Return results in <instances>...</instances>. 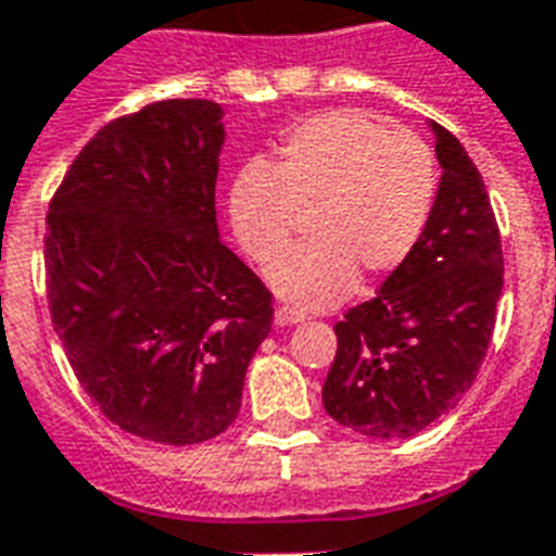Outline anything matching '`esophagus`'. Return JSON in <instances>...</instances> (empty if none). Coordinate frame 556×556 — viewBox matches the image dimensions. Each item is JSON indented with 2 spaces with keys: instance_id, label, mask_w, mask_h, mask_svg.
Here are the masks:
<instances>
[{
  "instance_id": "obj_1",
  "label": "esophagus",
  "mask_w": 556,
  "mask_h": 556,
  "mask_svg": "<svg viewBox=\"0 0 556 556\" xmlns=\"http://www.w3.org/2000/svg\"><path fill=\"white\" fill-rule=\"evenodd\" d=\"M305 319V311H300L296 305H279L277 311H274V323L277 325H296Z\"/></svg>"
}]
</instances>
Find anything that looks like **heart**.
<instances>
[{
    "mask_svg": "<svg viewBox=\"0 0 556 556\" xmlns=\"http://www.w3.org/2000/svg\"><path fill=\"white\" fill-rule=\"evenodd\" d=\"M437 200L434 151L363 111H325L288 130L270 168L251 162L228 188V223L256 265L278 256L309 214L312 242L268 268L305 308L345 300L356 274L382 279L417 251Z\"/></svg>",
    "mask_w": 556,
    "mask_h": 556,
    "instance_id": "b5f03b06",
    "label": "heart"
}]
</instances>
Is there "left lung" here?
<instances>
[{"instance_id": "1", "label": "left lung", "mask_w": 556, "mask_h": 556, "mask_svg": "<svg viewBox=\"0 0 556 556\" xmlns=\"http://www.w3.org/2000/svg\"><path fill=\"white\" fill-rule=\"evenodd\" d=\"M442 179L408 263L333 325L323 405L356 434L414 437L463 400L489 351L503 296V245L482 176L431 122Z\"/></svg>"}]
</instances>
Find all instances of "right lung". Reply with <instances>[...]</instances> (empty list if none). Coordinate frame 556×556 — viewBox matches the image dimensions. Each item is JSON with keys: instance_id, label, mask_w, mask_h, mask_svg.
Wrapping results in <instances>:
<instances>
[{"instance_id": "1", "label": "right lung", "mask_w": 556, "mask_h": 556, "mask_svg": "<svg viewBox=\"0 0 556 556\" xmlns=\"http://www.w3.org/2000/svg\"><path fill=\"white\" fill-rule=\"evenodd\" d=\"M223 142L211 99L153 102L108 122L48 207V308L67 363L114 426L165 445L231 426L274 319L216 228Z\"/></svg>"}]
</instances>
